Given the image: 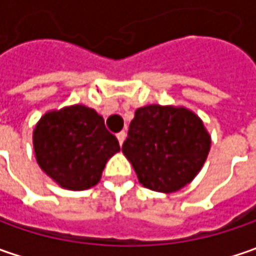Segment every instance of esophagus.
<instances>
[{"label":"esophagus","instance_id":"1","mask_svg":"<svg viewBox=\"0 0 256 256\" xmlns=\"http://www.w3.org/2000/svg\"><path fill=\"white\" fill-rule=\"evenodd\" d=\"M125 136H126L125 131H121V132L116 134V138H118V141H120V144H121V145H122V142L125 141Z\"/></svg>","mask_w":256,"mask_h":256}]
</instances>
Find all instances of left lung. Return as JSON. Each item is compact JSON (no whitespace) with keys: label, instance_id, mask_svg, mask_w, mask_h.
Returning <instances> with one entry per match:
<instances>
[{"label":"left lung","instance_id":"1","mask_svg":"<svg viewBox=\"0 0 256 256\" xmlns=\"http://www.w3.org/2000/svg\"><path fill=\"white\" fill-rule=\"evenodd\" d=\"M210 148L211 136L196 114L154 104L135 111L122 152L145 188L170 194L196 176Z\"/></svg>","mask_w":256,"mask_h":256}]
</instances>
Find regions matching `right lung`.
<instances>
[{"label":"right lung","instance_id":"right-lung-1","mask_svg":"<svg viewBox=\"0 0 256 256\" xmlns=\"http://www.w3.org/2000/svg\"><path fill=\"white\" fill-rule=\"evenodd\" d=\"M32 141L41 170L71 191L95 186L106 161L120 151L118 140L105 128L102 116L80 104L45 114L35 126Z\"/></svg>","mask_w":256,"mask_h":256}]
</instances>
